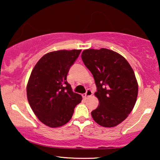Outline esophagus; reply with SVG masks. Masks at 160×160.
Returning <instances> with one entry per match:
<instances>
[{"instance_id":"1","label":"esophagus","mask_w":160,"mask_h":160,"mask_svg":"<svg viewBox=\"0 0 160 160\" xmlns=\"http://www.w3.org/2000/svg\"><path fill=\"white\" fill-rule=\"evenodd\" d=\"M92 92L91 89H87L86 93L83 95V97H84V98H87L90 97V96H92Z\"/></svg>"}]
</instances>
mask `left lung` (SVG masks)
<instances>
[{
	"mask_svg": "<svg viewBox=\"0 0 160 160\" xmlns=\"http://www.w3.org/2000/svg\"><path fill=\"white\" fill-rule=\"evenodd\" d=\"M82 59L92 74L99 106L91 112L95 122L113 128L128 117L136 102L138 85L130 65L108 49L84 50Z\"/></svg>",
	"mask_w": 160,
	"mask_h": 160,
	"instance_id": "obj_1",
	"label": "left lung"
}]
</instances>
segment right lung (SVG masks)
Instances as JSON below:
<instances>
[{
    "label": "right lung",
    "mask_w": 160,
    "mask_h": 160,
    "mask_svg": "<svg viewBox=\"0 0 160 160\" xmlns=\"http://www.w3.org/2000/svg\"><path fill=\"white\" fill-rule=\"evenodd\" d=\"M80 49L59 50L43 55L32 69L27 85V96L32 111L50 128H58L71 119L82 98L73 92L67 82L70 68Z\"/></svg>",
    "instance_id": "obj_1"
}]
</instances>
